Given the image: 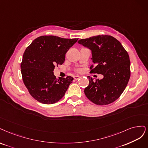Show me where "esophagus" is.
<instances>
[{
  "mask_svg": "<svg viewBox=\"0 0 148 148\" xmlns=\"http://www.w3.org/2000/svg\"><path fill=\"white\" fill-rule=\"evenodd\" d=\"M80 78V76H79V75H75V76H74V79H75V80H77V79H79Z\"/></svg>",
  "mask_w": 148,
  "mask_h": 148,
  "instance_id": "1",
  "label": "esophagus"
}]
</instances>
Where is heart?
<instances>
[{
	"instance_id": "b5f03b06",
	"label": "heart",
	"mask_w": 148,
	"mask_h": 148,
	"mask_svg": "<svg viewBox=\"0 0 148 148\" xmlns=\"http://www.w3.org/2000/svg\"><path fill=\"white\" fill-rule=\"evenodd\" d=\"M78 71H79V70H78Z\"/></svg>"
}]
</instances>
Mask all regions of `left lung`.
<instances>
[{
  "label": "left lung",
  "instance_id": "1",
  "mask_svg": "<svg viewBox=\"0 0 148 148\" xmlns=\"http://www.w3.org/2000/svg\"><path fill=\"white\" fill-rule=\"evenodd\" d=\"M78 43L92 50L93 64L90 73L102 74L95 81L88 76L89 85L84 90L87 98L98 105H106L120 97L130 77L129 56L121 42L108 35L80 39Z\"/></svg>",
  "mask_w": 148,
  "mask_h": 148
}]
</instances>
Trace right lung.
<instances>
[{
	"mask_svg": "<svg viewBox=\"0 0 148 148\" xmlns=\"http://www.w3.org/2000/svg\"><path fill=\"white\" fill-rule=\"evenodd\" d=\"M78 39L43 36L33 40L24 52L21 72L24 84L37 101L51 104L58 102L72 83L73 77L57 79L55 66L62 64L66 52Z\"/></svg>",
	"mask_w": 148,
	"mask_h": 148,
	"instance_id": "1",
	"label": "right lung"
}]
</instances>
